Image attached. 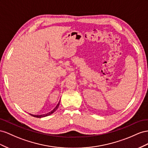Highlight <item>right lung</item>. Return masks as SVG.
Listing matches in <instances>:
<instances>
[{
	"label": "right lung",
	"mask_w": 148,
	"mask_h": 148,
	"mask_svg": "<svg viewBox=\"0 0 148 148\" xmlns=\"http://www.w3.org/2000/svg\"><path fill=\"white\" fill-rule=\"evenodd\" d=\"M60 100H61V99H60ZM60 102H58V103L57 104L56 107L54 108L53 110H51V111L48 112V113H47L42 114V115H33V114H31V113H29V115H32V116H34V117H36V118H43V117H45V116H49V115H51L52 113H54V112H55V111L58 108L59 105H60Z\"/></svg>",
	"instance_id": "add662e5"
}]
</instances>
